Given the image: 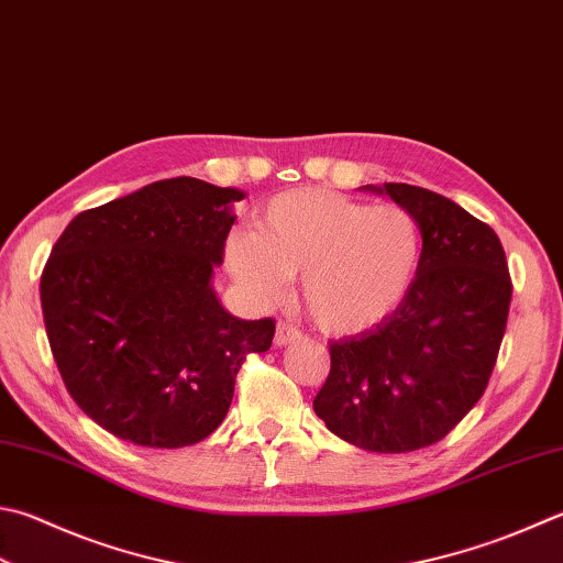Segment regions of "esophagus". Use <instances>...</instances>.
Wrapping results in <instances>:
<instances>
[{
	"label": "esophagus",
	"instance_id": "obj_1",
	"mask_svg": "<svg viewBox=\"0 0 563 563\" xmlns=\"http://www.w3.org/2000/svg\"><path fill=\"white\" fill-rule=\"evenodd\" d=\"M303 333L299 331V328H296L294 323H286V321H282L279 325H277V335H274V343L277 345H289V343H294V341H299Z\"/></svg>",
	"mask_w": 563,
	"mask_h": 563
}]
</instances>
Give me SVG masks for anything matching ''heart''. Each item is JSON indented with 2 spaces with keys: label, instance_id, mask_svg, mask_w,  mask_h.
<instances>
[{
  "label": "heart",
  "instance_id": "heart-1",
  "mask_svg": "<svg viewBox=\"0 0 563 563\" xmlns=\"http://www.w3.org/2000/svg\"><path fill=\"white\" fill-rule=\"evenodd\" d=\"M225 257L252 299L272 303L291 277H301L303 303L328 333L375 328L411 291L421 262V228L407 208L360 203L328 188L274 196L235 230Z\"/></svg>",
  "mask_w": 563,
  "mask_h": 563
}]
</instances>
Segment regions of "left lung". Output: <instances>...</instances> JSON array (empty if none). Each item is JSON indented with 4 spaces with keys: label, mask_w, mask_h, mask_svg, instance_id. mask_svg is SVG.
Returning a JSON list of instances; mask_svg holds the SVG:
<instances>
[{
    "label": "left lung",
    "mask_w": 563,
    "mask_h": 563,
    "mask_svg": "<svg viewBox=\"0 0 563 563\" xmlns=\"http://www.w3.org/2000/svg\"><path fill=\"white\" fill-rule=\"evenodd\" d=\"M389 194L421 228V262L405 303L369 331L331 343L313 409L335 437L375 453L441 441L487 387L512 279L500 238L453 200L409 184Z\"/></svg>",
    "instance_id": "obj_1"
}]
</instances>
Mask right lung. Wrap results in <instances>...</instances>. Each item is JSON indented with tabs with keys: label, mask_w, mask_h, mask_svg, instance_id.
<instances>
[{
	"label": "right lung",
	"mask_w": 563,
	"mask_h": 563,
	"mask_svg": "<svg viewBox=\"0 0 563 563\" xmlns=\"http://www.w3.org/2000/svg\"><path fill=\"white\" fill-rule=\"evenodd\" d=\"M238 188L166 178L82 210L41 274V309L76 405L117 439L184 449L213 433L274 318L242 321L210 286Z\"/></svg>",
	"instance_id": "1"
}]
</instances>
